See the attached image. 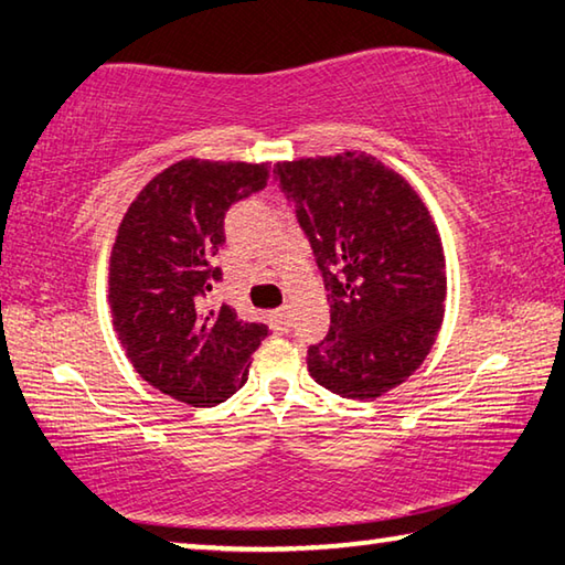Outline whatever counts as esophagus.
I'll list each match as a JSON object with an SVG mask.
<instances>
[{
	"label": "esophagus",
	"mask_w": 565,
	"mask_h": 565,
	"mask_svg": "<svg viewBox=\"0 0 565 565\" xmlns=\"http://www.w3.org/2000/svg\"><path fill=\"white\" fill-rule=\"evenodd\" d=\"M276 323H279L281 331L289 329V306H281V309H276Z\"/></svg>",
	"instance_id": "1"
}]
</instances>
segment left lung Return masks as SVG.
<instances>
[{"label": "left lung", "mask_w": 565, "mask_h": 565, "mask_svg": "<svg viewBox=\"0 0 565 565\" xmlns=\"http://www.w3.org/2000/svg\"><path fill=\"white\" fill-rule=\"evenodd\" d=\"M274 174L329 291L331 329L309 347V374L359 401L404 384L444 321L446 259L428 209L366 151L279 161Z\"/></svg>", "instance_id": "1"}]
</instances>
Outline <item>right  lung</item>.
<instances>
[{
	"mask_svg": "<svg viewBox=\"0 0 565 565\" xmlns=\"http://www.w3.org/2000/svg\"><path fill=\"white\" fill-rule=\"evenodd\" d=\"M269 164L181 159L139 191L109 259L114 331L137 374L189 406H216L246 384L269 337L232 306L209 309L228 206L266 186Z\"/></svg>",
	"mask_w": 565,
	"mask_h": 565,
	"instance_id": "obj_1",
	"label": "right lung"
}]
</instances>
